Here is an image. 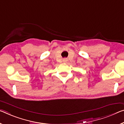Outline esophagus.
Returning <instances> with one entry per match:
<instances>
[{"label":"esophagus","instance_id":"1","mask_svg":"<svg viewBox=\"0 0 124 124\" xmlns=\"http://www.w3.org/2000/svg\"><path fill=\"white\" fill-rule=\"evenodd\" d=\"M67 61H68L67 58H63V62H64V63H66L67 62Z\"/></svg>","mask_w":124,"mask_h":124}]
</instances>
